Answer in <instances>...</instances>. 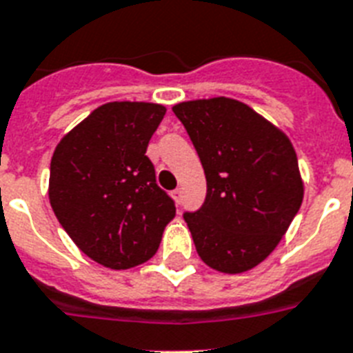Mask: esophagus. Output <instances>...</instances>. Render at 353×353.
I'll list each match as a JSON object with an SVG mask.
<instances>
[{"mask_svg": "<svg viewBox=\"0 0 353 353\" xmlns=\"http://www.w3.org/2000/svg\"><path fill=\"white\" fill-rule=\"evenodd\" d=\"M173 199H174V202H176V204H180V202H182V191L174 190L173 191Z\"/></svg>", "mask_w": 353, "mask_h": 353, "instance_id": "1", "label": "esophagus"}]
</instances>
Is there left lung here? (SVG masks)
<instances>
[{
	"instance_id": "1",
	"label": "left lung",
	"mask_w": 353,
	"mask_h": 353,
	"mask_svg": "<svg viewBox=\"0 0 353 353\" xmlns=\"http://www.w3.org/2000/svg\"><path fill=\"white\" fill-rule=\"evenodd\" d=\"M184 123L208 182L202 208L184 213L202 261L242 273L277 248L303 204L304 185L290 138L233 98L182 101Z\"/></svg>"
}]
</instances>
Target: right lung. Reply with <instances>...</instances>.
<instances>
[{
	"label": "right lung",
	"instance_id": "obj_1",
	"mask_svg": "<svg viewBox=\"0 0 353 353\" xmlns=\"http://www.w3.org/2000/svg\"><path fill=\"white\" fill-rule=\"evenodd\" d=\"M165 107L109 101L69 131L50 160L49 200L67 235L87 256L128 270L157 253L174 219L160 190L148 143Z\"/></svg>",
	"mask_w": 353,
	"mask_h": 353
}]
</instances>
